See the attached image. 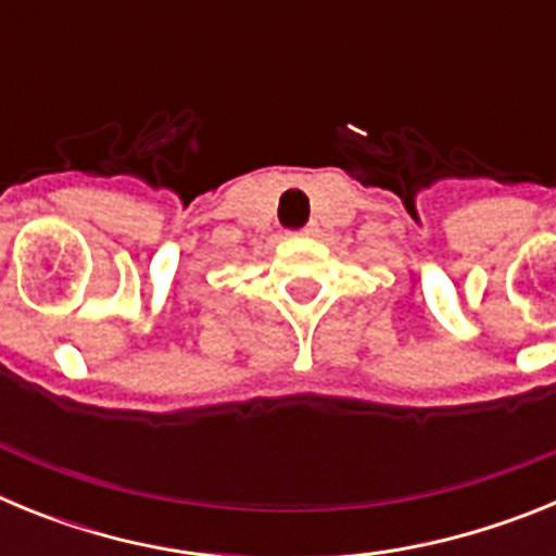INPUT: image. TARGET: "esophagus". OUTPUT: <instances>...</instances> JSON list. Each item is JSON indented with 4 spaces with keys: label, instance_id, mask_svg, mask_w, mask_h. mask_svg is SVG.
<instances>
[{
    "label": "esophagus",
    "instance_id": "34e87169",
    "mask_svg": "<svg viewBox=\"0 0 556 556\" xmlns=\"http://www.w3.org/2000/svg\"><path fill=\"white\" fill-rule=\"evenodd\" d=\"M314 230H317V228H314V225H306V228H303V230H301V236H312V233H314Z\"/></svg>",
    "mask_w": 556,
    "mask_h": 556
}]
</instances>
